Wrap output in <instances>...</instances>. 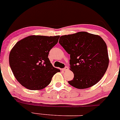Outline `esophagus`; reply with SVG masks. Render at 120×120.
<instances>
[{"instance_id": "34e87169", "label": "esophagus", "mask_w": 120, "mask_h": 120, "mask_svg": "<svg viewBox=\"0 0 120 120\" xmlns=\"http://www.w3.org/2000/svg\"><path fill=\"white\" fill-rule=\"evenodd\" d=\"M69 69V68L68 67V66H65V67L64 68H63V70H64V71H66V70H68Z\"/></svg>"}]
</instances>
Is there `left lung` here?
Instances as JSON below:
<instances>
[{
	"mask_svg": "<svg viewBox=\"0 0 120 120\" xmlns=\"http://www.w3.org/2000/svg\"><path fill=\"white\" fill-rule=\"evenodd\" d=\"M60 39L59 44L70 54V69L74 74L69 84L86 89L97 83L109 63L107 47L103 39L86 32L62 36Z\"/></svg>",
	"mask_w": 120,
	"mask_h": 120,
	"instance_id": "left-lung-1",
	"label": "left lung"
}]
</instances>
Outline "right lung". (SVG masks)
Returning a JSON list of instances; mask_svg holds the SVG:
<instances>
[{
    "instance_id": "1",
    "label": "right lung",
    "mask_w": 120,
    "mask_h": 120,
    "mask_svg": "<svg viewBox=\"0 0 120 120\" xmlns=\"http://www.w3.org/2000/svg\"><path fill=\"white\" fill-rule=\"evenodd\" d=\"M60 36H30L17 42L9 54V65L22 86L31 90L47 86L60 71L52 66L48 55Z\"/></svg>"
}]
</instances>
